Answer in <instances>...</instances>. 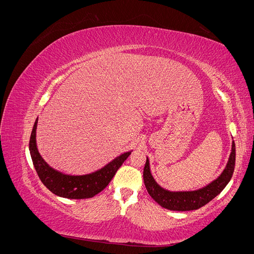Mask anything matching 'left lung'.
<instances>
[{
  "instance_id": "obj_1",
  "label": "left lung",
  "mask_w": 254,
  "mask_h": 254,
  "mask_svg": "<svg viewBox=\"0 0 254 254\" xmlns=\"http://www.w3.org/2000/svg\"><path fill=\"white\" fill-rule=\"evenodd\" d=\"M235 166V143L232 142L231 153L225 170L207 186L196 190L172 191L160 187L153 179L150 172L149 160L146 158V163L143 171V179L148 194L157 203L171 211H191L197 210L210 202L220 191L226 188L231 180Z\"/></svg>"
}]
</instances>
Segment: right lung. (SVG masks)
<instances>
[{"mask_svg": "<svg viewBox=\"0 0 254 254\" xmlns=\"http://www.w3.org/2000/svg\"><path fill=\"white\" fill-rule=\"evenodd\" d=\"M38 118L35 122L29 140V152L35 170L42 183L53 194L68 199L91 198L108 186L124 161L132 150L122 153L99 170L86 175H67L51 167L41 157L37 147L36 130Z\"/></svg>", "mask_w": 254, "mask_h": 254, "instance_id": "1", "label": "right lung"}]
</instances>
